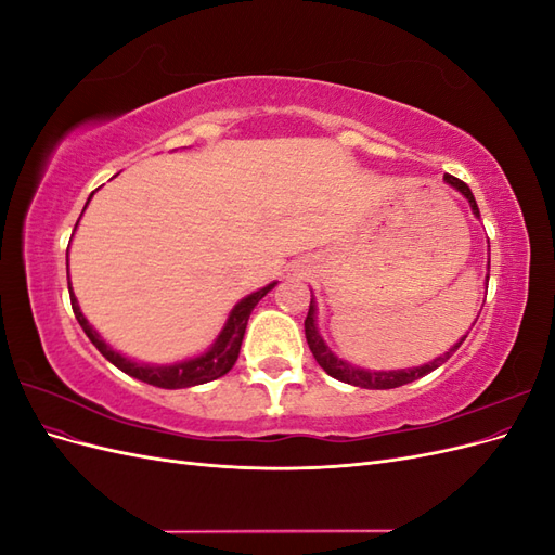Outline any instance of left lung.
<instances>
[{"label": "left lung", "instance_id": "8db88e82", "mask_svg": "<svg viewBox=\"0 0 555 555\" xmlns=\"http://www.w3.org/2000/svg\"><path fill=\"white\" fill-rule=\"evenodd\" d=\"M444 182L451 184L453 190H459L467 201H469V208H473V212L479 217V208H477V201L473 196V192H469L467 184L459 178H453L449 173H444ZM475 326V324H473ZM306 338H308V345H310V351L312 357L317 359V363L324 367L326 375L340 379L345 384H351V386H361V389H396V386H402V384H410L418 377H424L428 373H433L435 367H440L453 351H456L463 340L467 338V335H463V338L453 345L447 354L433 359L430 363H424V365H416V367H405V371H363V367H357L351 365L343 359H338L333 354V351L328 349V345L324 343L322 335H319L317 331V306H314V298H310V310H308V317H306Z\"/></svg>", "mask_w": 555, "mask_h": 555}]
</instances>
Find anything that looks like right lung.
<instances>
[{
    "instance_id": "1",
    "label": "right lung",
    "mask_w": 555,
    "mask_h": 555,
    "mask_svg": "<svg viewBox=\"0 0 555 555\" xmlns=\"http://www.w3.org/2000/svg\"><path fill=\"white\" fill-rule=\"evenodd\" d=\"M92 198V196H90ZM88 198V204H90ZM86 210V208H82ZM78 227V224H76ZM278 282H271L266 284L263 289L255 292L245 296L241 304L233 306V310L229 312V319L224 328L220 331V335H217V340L212 343V347L208 351H204L201 357H194V359H188V361H180V363H171V365H147V363H137L131 361L127 357H122L120 351H115L111 345H106L102 340V335H99L90 322L86 319V314L80 312L78 308V300L72 292V282H69V294H72V308H74V314L78 319L80 328L86 331V335L90 338V343L102 351V354L115 365L120 367L122 373H127L129 377H137L145 384H153V386H159V389H188V386H196V384H206V382H212L217 377L227 375L233 363H236L238 359V351H241V345H243V335H245V328H247V319L251 314V310H255V306L259 304V300L271 292L275 287Z\"/></svg>"
}]
</instances>
